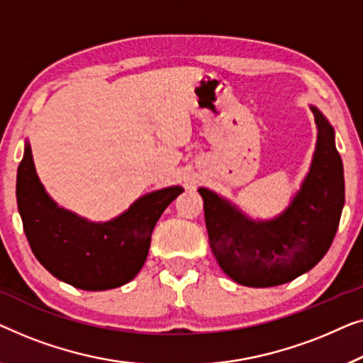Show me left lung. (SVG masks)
Returning <instances> with one entry per match:
<instances>
[{
	"label": "left lung",
	"instance_id": "1",
	"mask_svg": "<svg viewBox=\"0 0 363 363\" xmlns=\"http://www.w3.org/2000/svg\"><path fill=\"white\" fill-rule=\"evenodd\" d=\"M318 146L303 187L281 217L253 222L208 191L199 189L208 245L233 281L252 288L278 286L309 272L333 245L345 199L344 166L334 130L313 106Z\"/></svg>",
	"mask_w": 363,
	"mask_h": 363
}]
</instances>
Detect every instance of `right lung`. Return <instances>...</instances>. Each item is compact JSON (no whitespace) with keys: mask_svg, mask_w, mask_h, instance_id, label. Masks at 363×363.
<instances>
[{"mask_svg":"<svg viewBox=\"0 0 363 363\" xmlns=\"http://www.w3.org/2000/svg\"><path fill=\"white\" fill-rule=\"evenodd\" d=\"M181 192V187L161 189L138 199L115 220L90 223L50 201L29 145L16 177L18 208L34 257L60 281L85 291L118 288L140 273L156 222Z\"/></svg>","mask_w":363,"mask_h":363,"instance_id":"1","label":"right lung"}]
</instances>
